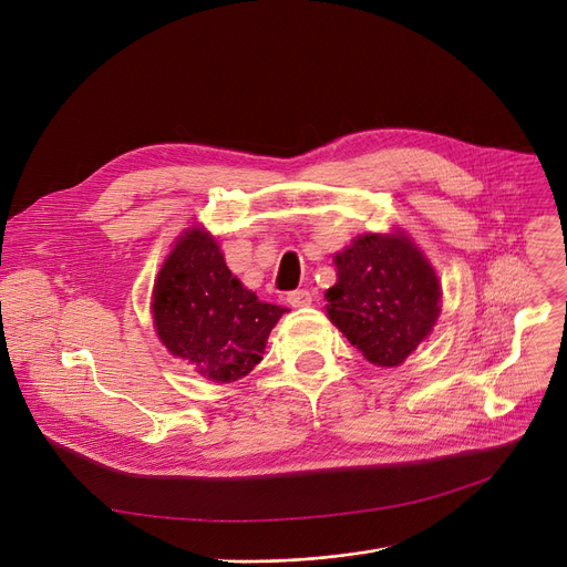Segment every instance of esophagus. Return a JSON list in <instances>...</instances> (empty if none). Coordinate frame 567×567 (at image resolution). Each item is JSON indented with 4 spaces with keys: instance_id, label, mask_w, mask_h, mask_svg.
<instances>
[{
    "instance_id": "esophagus-1",
    "label": "esophagus",
    "mask_w": 567,
    "mask_h": 567,
    "mask_svg": "<svg viewBox=\"0 0 567 567\" xmlns=\"http://www.w3.org/2000/svg\"><path fill=\"white\" fill-rule=\"evenodd\" d=\"M287 303L291 308H306L312 303V293L308 289H296V291H289L287 293Z\"/></svg>"
}]
</instances>
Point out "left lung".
I'll return each mask as SVG.
<instances>
[{"label":"left lung","mask_w":567,"mask_h":567,"mask_svg":"<svg viewBox=\"0 0 567 567\" xmlns=\"http://www.w3.org/2000/svg\"><path fill=\"white\" fill-rule=\"evenodd\" d=\"M338 282L326 312L342 336L379 368H398L434 329L441 285L411 238L363 234L336 257Z\"/></svg>","instance_id":"8db88e82"}]
</instances>
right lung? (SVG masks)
<instances>
[{
  "mask_svg": "<svg viewBox=\"0 0 567 567\" xmlns=\"http://www.w3.org/2000/svg\"><path fill=\"white\" fill-rule=\"evenodd\" d=\"M154 326L165 349L216 383L246 377L287 308L259 301L225 264L214 234L176 238L154 282Z\"/></svg>",
  "mask_w": 567,
  "mask_h": 567,
  "instance_id": "obj_1",
  "label": "right lung"
}]
</instances>
